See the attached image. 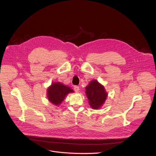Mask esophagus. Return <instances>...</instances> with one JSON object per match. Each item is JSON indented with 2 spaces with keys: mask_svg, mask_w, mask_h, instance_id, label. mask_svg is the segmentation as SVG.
I'll return each mask as SVG.
<instances>
[{
  "mask_svg": "<svg viewBox=\"0 0 156 156\" xmlns=\"http://www.w3.org/2000/svg\"><path fill=\"white\" fill-rule=\"evenodd\" d=\"M74 90H75L76 92H78L80 90V88L78 86H75L74 87Z\"/></svg>",
  "mask_w": 156,
  "mask_h": 156,
  "instance_id": "1",
  "label": "esophagus"
}]
</instances>
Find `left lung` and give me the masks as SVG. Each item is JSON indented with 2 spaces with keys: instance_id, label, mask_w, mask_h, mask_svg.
<instances>
[{
  "instance_id": "obj_1",
  "label": "left lung",
  "mask_w": 156,
  "mask_h": 156,
  "mask_svg": "<svg viewBox=\"0 0 156 156\" xmlns=\"http://www.w3.org/2000/svg\"><path fill=\"white\" fill-rule=\"evenodd\" d=\"M85 90V94L90 107L94 109L101 108L104 104L108 95L104 87L97 80H94L88 83Z\"/></svg>"
}]
</instances>
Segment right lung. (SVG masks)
Listing matches in <instances>:
<instances>
[{"label": "right lung", "mask_w": 156, "mask_h": 156, "mask_svg": "<svg viewBox=\"0 0 156 156\" xmlns=\"http://www.w3.org/2000/svg\"><path fill=\"white\" fill-rule=\"evenodd\" d=\"M74 90L69 87L57 81L49 86L47 90V97L48 101L55 105H59L68 94L73 93Z\"/></svg>", "instance_id": "right-lung-1"}]
</instances>
